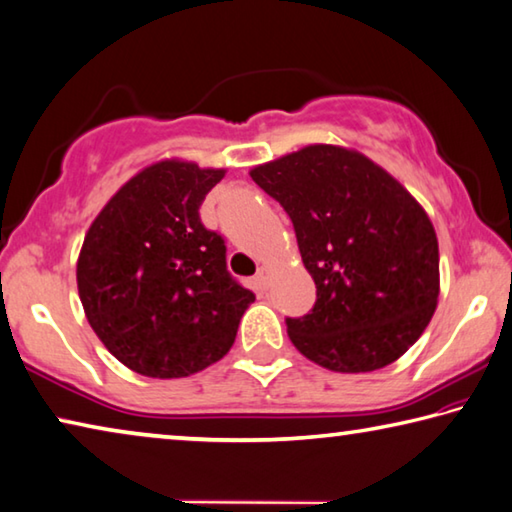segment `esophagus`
I'll return each mask as SVG.
<instances>
[{
  "label": "esophagus",
  "instance_id": "esophagus-1",
  "mask_svg": "<svg viewBox=\"0 0 512 512\" xmlns=\"http://www.w3.org/2000/svg\"><path fill=\"white\" fill-rule=\"evenodd\" d=\"M255 287L266 291V287H268V271H266V268H259V271H257V275H255Z\"/></svg>",
  "mask_w": 512,
  "mask_h": 512
}]
</instances>
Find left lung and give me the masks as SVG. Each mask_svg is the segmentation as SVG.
I'll list each match as a JSON object with an SVG mask.
<instances>
[{
	"label": "left lung",
	"mask_w": 512,
	"mask_h": 512,
	"mask_svg": "<svg viewBox=\"0 0 512 512\" xmlns=\"http://www.w3.org/2000/svg\"><path fill=\"white\" fill-rule=\"evenodd\" d=\"M250 178L296 230L316 302L287 318L291 343L334 372H370L400 359L436 311L438 239L427 212L357 151L305 146L259 164Z\"/></svg>",
	"instance_id": "left-lung-1"
}]
</instances>
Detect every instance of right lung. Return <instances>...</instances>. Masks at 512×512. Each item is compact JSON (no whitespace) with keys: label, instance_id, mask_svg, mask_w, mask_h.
Listing matches in <instances>:
<instances>
[{"label":"right lung","instance_id":"right-lung-1","mask_svg":"<svg viewBox=\"0 0 512 512\" xmlns=\"http://www.w3.org/2000/svg\"><path fill=\"white\" fill-rule=\"evenodd\" d=\"M225 176L162 160L133 176L92 221L76 282L94 334L146 377H187L228 354L255 293L228 273L225 241L198 207Z\"/></svg>","mask_w":512,"mask_h":512}]
</instances>
